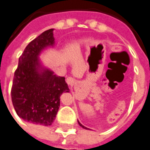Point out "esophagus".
<instances>
[{"mask_svg": "<svg viewBox=\"0 0 150 150\" xmlns=\"http://www.w3.org/2000/svg\"><path fill=\"white\" fill-rule=\"evenodd\" d=\"M75 82V79L72 77H68L67 79V83L70 85V86H72Z\"/></svg>", "mask_w": 150, "mask_h": 150, "instance_id": "obj_1", "label": "esophagus"}]
</instances>
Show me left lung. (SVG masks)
<instances>
[{"instance_id": "1", "label": "left lung", "mask_w": 150, "mask_h": 150, "mask_svg": "<svg viewBox=\"0 0 150 150\" xmlns=\"http://www.w3.org/2000/svg\"><path fill=\"white\" fill-rule=\"evenodd\" d=\"M78 123H79V125L80 126H81V127H83V129H86V130H88V128H87V127H85V126H83V125H82V124H81V123H80V122H79V121H78Z\"/></svg>"}]
</instances>
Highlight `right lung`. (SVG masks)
<instances>
[{
	"mask_svg": "<svg viewBox=\"0 0 150 150\" xmlns=\"http://www.w3.org/2000/svg\"><path fill=\"white\" fill-rule=\"evenodd\" d=\"M53 30L41 33L25 47L19 58L11 88L13 106L19 117L45 126L55 120L61 95L70 91L65 77L54 75L39 58L44 50L55 45Z\"/></svg>",
	"mask_w": 150,
	"mask_h": 150,
	"instance_id": "add662e5",
	"label": "right lung"
}]
</instances>
